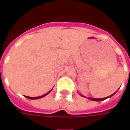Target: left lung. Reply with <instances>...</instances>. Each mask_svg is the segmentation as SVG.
Returning <instances> with one entry per match:
<instances>
[{"instance_id":"obj_1","label":"left lung","mask_w":130,"mask_h":130,"mask_svg":"<svg viewBox=\"0 0 130 130\" xmlns=\"http://www.w3.org/2000/svg\"><path fill=\"white\" fill-rule=\"evenodd\" d=\"M115 93H113V95H111L109 96V97H107V98H88V99L89 100H93V101H102V100H106V99H107V98H110V97H111V96H113V95H114ZM83 96V95H82ZM83 97H84V96H83Z\"/></svg>"}]
</instances>
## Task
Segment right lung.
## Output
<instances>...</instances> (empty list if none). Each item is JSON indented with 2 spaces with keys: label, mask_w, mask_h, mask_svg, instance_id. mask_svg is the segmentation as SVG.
<instances>
[{
  "label": "right lung",
  "mask_w": 130,
  "mask_h": 130,
  "mask_svg": "<svg viewBox=\"0 0 130 130\" xmlns=\"http://www.w3.org/2000/svg\"><path fill=\"white\" fill-rule=\"evenodd\" d=\"M51 91V90L49 91V92H48L47 93H46V94H44V95H43L42 96H40V97H33V98H32V97H28V96H26V98H28V99H30V100H36V99H40V98H43V97H44V96H46V95H48V93H50Z\"/></svg>",
  "instance_id": "obj_1"
}]
</instances>
